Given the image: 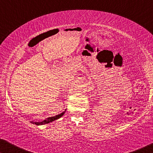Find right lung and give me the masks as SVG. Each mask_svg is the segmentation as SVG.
<instances>
[{
  "instance_id": "1",
  "label": "right lung",
  "mask_w": 153,
  "mask_h": 153,
  "mask_svg": "<svg viewBox=\"0 0 153 153\" xmlns=\"http://www.w3.org/2000/svg\"><path fill=\"white\" fill-rule=\"evenodd\" d=\"M65 114V112L61 113L60 114H58L56 116H53V117H50V118H48L46 119V120L42 121V122H33V121H31V123L33 124H35L37 125H45V124H47V123H49L51 122H53V121L57 120V119L61 118V117L63 116V114Z\"/></svg>"
}]
</instances>
